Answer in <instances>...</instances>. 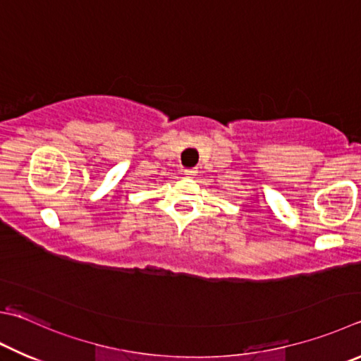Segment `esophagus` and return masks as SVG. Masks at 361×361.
Listing matches in <instances>:
<instances>
[{
	"label": "esophagus",
	"instance_id": "34e87169",
	"mask_svg": "<svg viewBox=\"0 0 361 361\" xmlns=\"http://www.w3.org/2000/svg\"><path fill=\"white\" fill-rule=\"evenodd\" d=\"M195 173H197V170H195V169H188V170H185V175L188 176V178H194Z\"/></svg>",
	"mask_w": 361,
	"mask_h": 361
}]
</instances>
